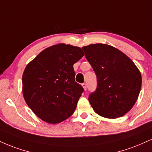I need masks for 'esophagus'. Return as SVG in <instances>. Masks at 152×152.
Masks as SVG:
<instances>
[{"label":"esophagus","mask_w":152,"mask_h":152,"mask_svg":"<svg viewBox=\"0 0 152 152\" xmlns=\"http://www.w3.org/2000/svg\"><path fill=\"white\" fill-rule=\"evenodd\" d=\"M82 86H83V87L84 90L86 91V90H87V84L86 83H84L82 84Z\"/></svg>","instance_id":"34e87169"}]
</instances>
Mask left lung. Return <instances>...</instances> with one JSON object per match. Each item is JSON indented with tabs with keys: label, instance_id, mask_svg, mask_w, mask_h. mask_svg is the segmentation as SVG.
Instances as JSON below:
<instances>
[{
	"label": "left lung",
	"instance_id": "left-lung-1",
	"mask_svg": "<svg viewBox=\"0 0 152 152\" xmlns=\"http://www.w3.org/2000/svg\"><path fill=\"white\" fill-rule=\"evenodd\" d=\"M82 49L97 77L96 91L88 97L94 111L107 118L123 116L140 94L139 69L128 56L110 45L95 44Z\"/></svg>",
	"mask_w": 152,
	"mask_h": 152
}]
</instances>
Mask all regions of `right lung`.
<instances>
[{
    "label": "right lung",
    "mask_w": 152,
    "mask_h": 152,
    "mask_svg": "<svg viewBox=\"0 0 152 152\" xmlns=\"http://www.w3.org/2000/svg\"><path fill=\"white\" fill-rule=\"evenodd\" d=\"M83 55L80 47L58 44L43 50L25 68L24 98L45 122L59 123L74 113L84 89L75 81L73 66Z\"/></svg>",
    "instance_id": "add662e5"
}]
</instances>
